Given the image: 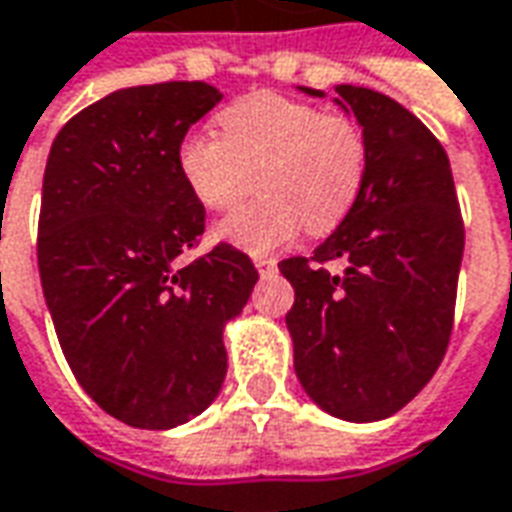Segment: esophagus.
Listing matches in <instances>:
<instances>
[{
	"label": "esophagus",
	"instance_id": "1",
	"mask_svg": "<svg viewBox=\"0 0 512 512\" xmlns=\"http://www.w3.org/2000/svg\"><path fill=\"white\" fill-rule=\"evenodd\" d=\"M255 268L260 271V277H271L277 271V260H271V257H255Z\"/></svg>",
	"mask_w": 512,
	"mask_h": 512
}]
</instances>
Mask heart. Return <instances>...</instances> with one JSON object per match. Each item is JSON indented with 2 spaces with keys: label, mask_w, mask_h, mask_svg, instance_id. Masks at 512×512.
<instances>
[{
  "label": "heart",
  "mask_w": 512,
  "mask_h": 512,
  "mask_svg": "<svg viewBox=\"0 0 512 512\" xmlns=\"http://www.w3.org/2000/svg\"><path fill=\"white\" fill-rule=\"evenodd\" d=\"M221 138L188 132L177 144V171L207 210H230L257 177L260 199L221 221L216 238L249 255L293 244L305 224L338 227L363 194L368 146L343 116L288 96L257 91L219 113Z\"/></svg>",
  "instance_id": "obj_1"
}]
</instances>
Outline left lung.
<instances>
[{"instance_id": "left-lung-1", "label": "left lung", "mask_w": 512, "mask_h": 512, "mask_svg": "<svg viewBox=\"0 0 512 512\" xmlns=\"http://www.w3.org/2000/svg\"><path fill=\"white\" fill-rule=\"evenodd\" d=\"M335 94L366 138V185L313 266L291 257L280 271L296 293L285 324L302 388L324 413L366 424L402 410L441 366L466 232L435 135L391 96L360 85ZM327 259L347 268L330 275Z\"/></svg>"}]
</instances>
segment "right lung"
Instances as JSON below:
<instances>
[{"instance_id":"right-lung-1","label":"right lung","mask_w":512,"mask_h":512,"mask_svg":"<svg viewBox=\"0 0 512 512\" xmlns=\"http://www.w3.org/2000/svg\"><path fill=\"white\" fill-rule=\"evenodd\" d=\"M219 102L207 82L121 88L57 132L46 160L38 271L57 341L82 391L138 430L180 427L219 396L224 327L257 282L230 244L180 263L205 207L177 144Z\"/></svg>"}]
</instances>
